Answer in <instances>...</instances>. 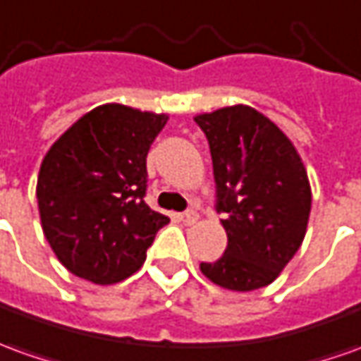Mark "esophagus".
Segmentation results:
<instances>
[{
  "instance_id": "34e87169",
  "label": "esophagus",
  "mask_w": 361,
  "mask_h": 361,
  "mask_svg": "<svg viewBox=\"0 0 361 361\" xmlns=\"http://www.w3.org/2000/svg\"><path fill=\"white\" fill-rule=\"evenodd\" d=\"M180 220L190 226V224H195L196 220H198V214H196L195 210H186V212L180 214Z\"/></svg>"
}]
</instances>
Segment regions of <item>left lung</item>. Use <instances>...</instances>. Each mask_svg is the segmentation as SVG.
<instances>
[{"instance_id": "left-lung-1", "label": "left lung", "mask_w": 361, "mask_h": 361, "mask_svg": "<svg viewBox=\"0 0 361 361\" xmlns=\"http://www.w3.org/2000/svg\"><path fill=\"white\" fill-rule=\"evenodd\" d=\"M212 155L216 212L228 247L200 271L224 289H261L299 252L310 214L305 165L287 135L250 106L195 119Z\"/></svg>"}]
</instances>
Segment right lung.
<instances>
[{"instance_id":"obj_1","label":"right lung","mask_w":361,"mask_h":361,"mask_svg":"<svg viewBox=\"0 0 361 361\" xmlns=\"http://www.w3.org/2000/svg\"><path fill=\"white\" fill-rule=\"evenodd\" d=\"M166 116L106 104L49 149L37 180L47 242L66 269L96 285L143 265L169 218L145 204L147 153Z\"/></svg>"}]
</instances>
